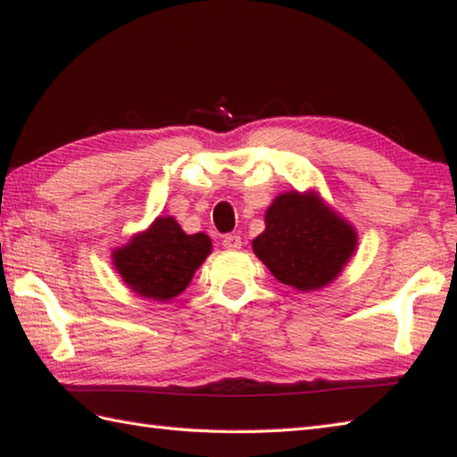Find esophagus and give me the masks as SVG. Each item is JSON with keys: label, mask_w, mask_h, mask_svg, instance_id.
I'll return each instance as SVG.
<instances>
[{"label": "esophagus", "mask_w": 457, "mask_h": 457, "mask_svg": "<svg viewBox=\"0 0 457 457\" xmlns=\"http://www.w3.org/2000/svg\"><path fill=\"white\" fill-rule=\"evenodd\" d=\"M222 246H224V249H228V251H237V249H241V246H243V241H241V237H238V235H227L222 238Z\"/></svg>", "instance_id": "esophagus-1"}]
</instances>
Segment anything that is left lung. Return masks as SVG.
I'll return each mask as SVG.
<instances>
[{"label": "left lung", "instance_id": "left-lung-1", "mask_svg": "<svg viewBox=\"0 0 457 457\" xmlns=\"http://www.w3.org/2000/svg\"><path fill=\"white\" fill-rule=\"evenodd\" d=\"M265 224V233L253 241L254 254L277 281L299 291L331 283L357 246L353 227L315 195L287 192L277 196Z\"/></svg>", "mask_w": 457, "mask_h": 457}]
</instances>
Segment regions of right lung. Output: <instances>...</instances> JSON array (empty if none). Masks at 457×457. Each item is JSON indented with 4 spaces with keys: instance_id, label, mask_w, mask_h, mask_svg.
Instances as JSON below:
<instances>
[{
    "instance_id": "1",
    "label": "right lung",
    "mask_w": 457,
    "mask_h": 457,
    "mask_svg": "<svg viewBox=\"0 0 457 457\" xmlns=\"http://www.w3.org/2000/svg\"><path fill=\"white\" fill-rule=\"evenodd\" d=\"M211 249L204 233L187 235L172 216H160L146 233L114 253V265L134 293L168 301L187 289Z\"/></svg>"
}]
</instances>
